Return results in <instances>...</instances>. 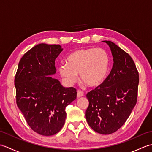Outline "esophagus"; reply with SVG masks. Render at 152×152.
<instances>
[{
  "label": "esophagus",
  "instance_id": "34e87169",
  "mask_svg": "<svg viewBox=\"0 0 152 152\" xmlns=\"http://www.w3.org/2000/svg\"><path fill=\"white\" fill-rule=\"evenodd\" d=\"M82 96H83V92L81 90H78V91H77V97L80 98L82 97Z\"/></svg>",
  "mask_w": 152,
  "mask_h": 152
}]
</instances>
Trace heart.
<instances>
[{
    "label": "heart",
    "instance_id": "heart-1",
    "mask_svg": "<svg viewBox=\"0 0 152 152\" xmlns=\"http://www.w3.org/2000/svg\"><path fill=\"white\" fill-rule=\"evenodd\" d=\"M66 64H61L59 70L67 84L72 85L80 74V80L90 88L104 82L110 67V57L103 49L87 48L74 51L68 57Z\"/></svg>",
    "mask_w": 152,
    "mask_h": 152
}]
</instances>
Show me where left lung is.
<instances>
[{"label":"left lung","mask_w":152,"mask_h":152,"mask_svg":"<svg viewBox=\"0 0 152 152\" xmlns=\"http://www.w3.org/2000/svg\"><path fill=\"white\" fill-rule=\"evenodd\" d=\"M103 42L110 48L114 64L104 82L86 95V117L92 129L109 134L125 124L136 105L139 75L129 55L111 41Z\"/></svg>","instance_id":"8db88e82"}]
</instances>
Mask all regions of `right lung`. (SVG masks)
<instances>
[{"label": "right lung", "instance_id": "1", "mask_svg": "<svg viewBox=\"0 0 152 152\" xmlns=\"http://www.w3.org/2000/svg\"><path fill=\"white\" fill-rule=\"evenodd\" d=\"M59 44H40L24 54L14 83L16 103L29 127L38 134L51 136L64 124L66 106L76 99V89L64 88L51 78L55 61L63 51Z\"/></svg>", "mask_w": 152, "mask_h": 152}]
</instances>
